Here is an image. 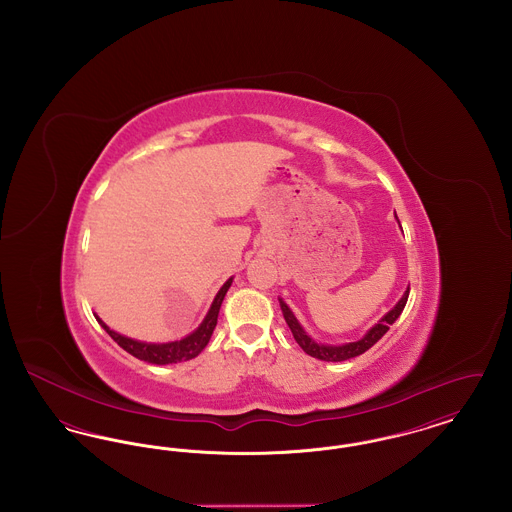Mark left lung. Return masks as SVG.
Returning <instances> with one entry per match:
<instances>
[{
	"label": "left lung",
	"mask_w": 512,
	"mask_h": 512,
	"mask_svg": "<svg viewBox=\"0 0 512 512\" xmlns=\"http://www.w3.org/2000/svg\"><path fill=\"white\" fill-rule=\"evenodd\" d=\"M395 219H397V217H395ZM397 222H399V220H397ZM407 299H409V288H407V292L403 293V297L395 303V307H393L391 311H388L384 317L380 318L378 324H374L361 340L343 343V345H328V343H318V341L313 340V338L303 330V326L299 324V320L293 315L292 309L284 303V299L278 297L280 309H282L284 318H286V322H288V326H290V330H292L293 338L299 343V347H301L307 355H311V357H315V359H320V361H326V363H340V361L353 359V357H357V355H363L366 349H370L376 341L380 340V338L390 330V324H393V322L399 318V315L403 313V309H405V305H407Z\"/></svg>",
	"instance_id": "8db88e82"
}]
</instances>
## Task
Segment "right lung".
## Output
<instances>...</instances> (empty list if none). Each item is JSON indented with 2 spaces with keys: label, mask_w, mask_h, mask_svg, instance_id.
Here are the masks:
<instances>
[{
  "label": "right lung",
  "mask_w": 512,
  "mask_h": 512,
  "mask_svg": "<svg viewBox=\"0 0 512 512\" xmlns=\"http://www.w3.org/2000/svg\"><path fill=\"white\" fill-rule=\"evenodd\" d=\"M232 286V278H228L224 282V286L220 288L219 293L215 295V301L207 313V317L203 318V322L195 328L194 332L182 340L169 341V343H147V341L132 340L126 338L119 332L111 330L101 318H98L101 328L121 345L122 349L130 355H134L140 361H146L151 365H172V363H182V361H190L197 357L205 345L211 340L213 330L217 326V318H219L220 305L222 299L228 292V288Z\"/></svg>",
  "instance_id": "1"
}]
</instances>
